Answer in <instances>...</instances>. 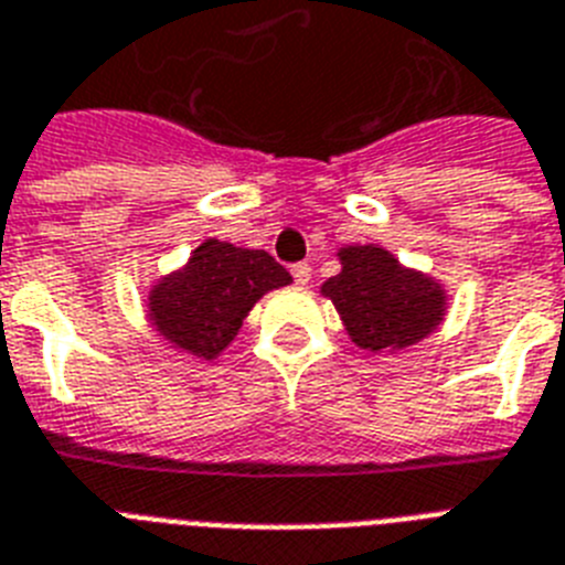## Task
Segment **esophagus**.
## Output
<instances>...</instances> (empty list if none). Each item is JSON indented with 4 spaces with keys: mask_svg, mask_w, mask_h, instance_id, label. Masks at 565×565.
<instances>
[{
    "mask_svg": "<svg viewBox=\"0 0 565 565\" xmlns=\"http://www.w3.org/2000/svg\"><path fill=\"white\" fill-rule=\"evenodd\" d=\"M290 273H292V278H296V284H301V287H305V284H310V278H313V269H310V264H296Z\"/></svg>",
    "mask_w": 565,
    "mask_h": 565,
    "instance_id": "1",
    "label": "esophagus"
}]
</instances>
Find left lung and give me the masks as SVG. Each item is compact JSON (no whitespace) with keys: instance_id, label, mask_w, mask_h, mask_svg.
<instances>
[{"instance_id":"8db88e82","label":"left lung","mask_w":565,"mask_h":565,"mask_svg":"<svg viewBox=\"0 0 565 565\" xmlns=\"http://www.w3.org/2000/svg\"><path fill=\"white\" fill-rule=\"evenodd\" d=\"M339 275L322 284L348 337L371 354H397L426 339L447 316V290L433 275L403 267L392 252L365 243L337 252Z\"/></svg>"}]
</instances>
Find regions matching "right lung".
Wrapping results in <instances>:
<instances>
[{"mask_svg": "<svg viewBox=\"0 0 565 565\" xmlns=\"http://www.w3.org/2000/svg\"><path fill=\"white\" fill-rule=\"evenodd\" d=\"M290 281L269 252L209 237L182 267L150 284L148 322L182 354L217 360L252 307Z\"/></svg>", "mask_w": 565, "mask_h": 565, "instance_id": "add662e5", "label": "right lung"}]
</instances>
